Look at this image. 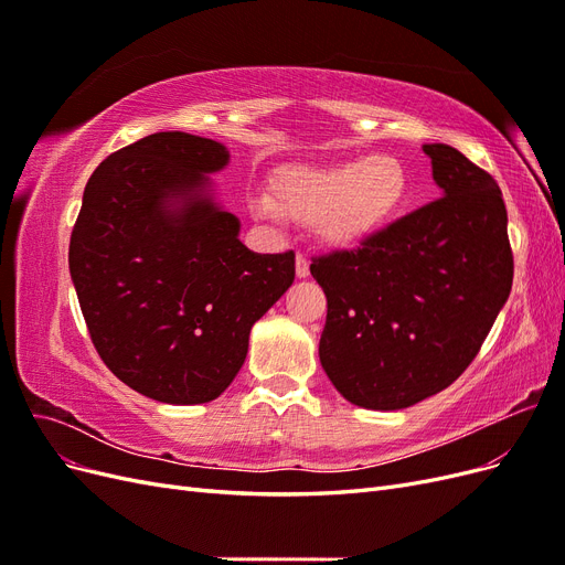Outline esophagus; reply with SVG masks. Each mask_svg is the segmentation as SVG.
I'll return each mask as SVG.
<instances>
[{
    "mask_svg": "<svg viewBox=\"0 0 565 565\" xmlns=\"http://www.w3.org/2000/svg\"><path fill=\"white\" fill-rule=\"evenodd\" d=\"M297 278H309L311 276V268H309V259H306L303 254H297Z\"/></svg>",
    "mask_w": 565,
    "mask_h": 565,
    "instance_id": "34e87169",
    "label": "esophagus"
}]
</instances>
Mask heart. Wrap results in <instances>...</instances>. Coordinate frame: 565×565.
I'll list each match as a JSON object with an SVG mask.
<instances>
[{
  "label": "heart",
  "instance_id": "1",
  "mask_svg": "<svg viewBox=\"0 0 565 565\" xmlns=\"http://www.w3.org/2000/svg\"><path fill=\"white\" fill-rule=\"evenodd\" d=\"M270 202L256 212H278L301 224H318L334 247H355L396 218L409 195L407 167L393 156H370L320 167H295L273 177Z\"/></svg>",
  "mask_w": 565,
  "mask_h": 565
}]
</instances>
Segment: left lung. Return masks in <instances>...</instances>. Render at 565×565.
<instances>
[{"label": "left lung", "instance_id": "8db88e82", "mask_svg": "<svg viewBox=\"0 0 565 565\" xmlns=\"http://www.w3.org/2000/svg\"><path fill=\"white\" fill-rule=\"evenodd\" d=\"M443 198L351 252L318 256L328 297L320 365L349 403L409 407L469 367L514 280L502 191L446 143H426Z\"/></svg>", "mask_w": 565, "mask_h": 565}]
</instances>
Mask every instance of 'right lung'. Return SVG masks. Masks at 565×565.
Instances as JSON below:
<instances>
[{
  "label": "right lung",
  "instance_id": "1",
  "mask_svg": "<svg viewBox=\"0 0 565 565\" xmlns=\"http://www.w3.org/2000/svg\"><path fill=\"white\" fill-rule=\"evenodd\" d=\"M212 139L158 131L113 152L84 188L71 276L100 361L143 396L195 405L241 372L249 330L295 282V252L254 254L207 174Z\"/></svg>",
  "mask_w": 565,
  "mask_h": 565
}]
</instances>
